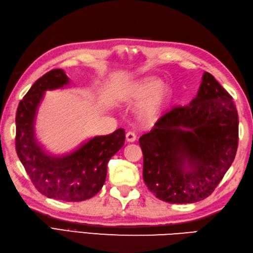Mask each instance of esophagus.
Segmentation results:
<instances>
[{"label": "esophagus", "instance_id": "34e87169", "mask_svg": "<svg viewBox=\"0 0 253 253\" xmlns=\"http://www.w3.org/2000/svg\"><path fill=\"white\" fill-rule=\"evenodd\" d=\"M126 139H127V141H128V142H133V141H135V140L137 139V135H136V132H133V131H128V132L126 133Z\"/></svg>", "mask_w": 253, "mask_h": 253}]
</instances>
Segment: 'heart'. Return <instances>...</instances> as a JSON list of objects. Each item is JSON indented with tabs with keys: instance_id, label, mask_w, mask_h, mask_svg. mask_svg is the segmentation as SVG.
<instances>
[{
	"instance_id": "b5f03b06",
	"label": "heart",
	"mask_w": 253,
	"mask_h": 253,
	"mask_svg": "<svg viewBox=\"0 0 253 253\" xmlns=\"http://www.w3.org/2000/svg\"><path fill=\"white\" fill-rule=\"evenodd\" d=\"M128 96L132 100L145 98L139 107L140 115L145 120H155L169 103L171 92L169 87L163 86L160 79L147 78L133 84L128 91Z\"/></svg>"
}]
</instances>
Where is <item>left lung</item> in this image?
I'll use <instances>...</instances> for the list:
<instances>
[{"label":"left lung","mask_w":253,"mask_h":253,"mask_svg":"<svg viewBox=\"0 0 253 253\" xmlns=\"http://www.w3.org/2000/svg\"><path fill=\"white\" fill-rule=\"evenodd\" d=\"M238 126L232 97L204 72L190 105L173 107L139 138L148 190L172 204L209 197L235 159Z\"/></svg>","instance_id":"1"}]
</instances>
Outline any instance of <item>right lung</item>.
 Returning <instances> with one entry per match:
<instances>
[{
	"mask_svg": "<svg viewBox=\"0 0 253 253\" xmlns=\"http://www.w3.org/2000/svg\"><path fill=\"white\" fill-rule=\"evenodd\" d=\"M69 83L62 69L43 74L19 102L16 112L15 147L35 187L49 199L82 202L101 191L106 179L107 162L125 142V130L97 136L66 156L52 157L43 151L35 137V117L47 90Z\"/></svg>",
	"mask_w": 253,
	"mask_h": 253,
	"instance_id": "add662e5",
	"label": "right lung"
}]
</instances>
